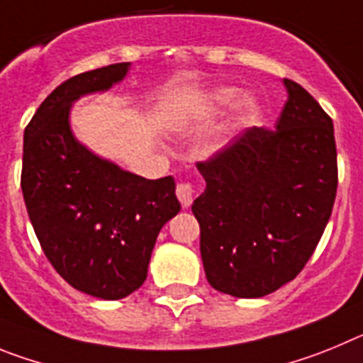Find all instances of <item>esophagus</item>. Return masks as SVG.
I'll use <instances>...</instances> for the list:
<instances>
[{"mask_svg":"<svg viewBox=\"0 0 363 363\" xmlns=\"http://www.w3.org/2000/svg\"><path fill=\"white\" fill-rule=\"evenodd\" d=\"M175 191H177V197H179V201H181L182 208H189L195 199L194 184H191V182H179Z\"/></svg>","mask_w":363,"mask_h":363,"instance_id":"esophagus-1","label":"esophagus"}]
</instances>
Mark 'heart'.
Returning a JSON list of instances; mask_svg holds the SVG:
<instances>
[{
  "label": "heart",
  "instance_id": "heart-1",
  "mask_svg": "<svg viewBox=\"0 0 363 363\" xmlns=\"http://www.w3.org/2000/svg\"><path fill=\"white\" fill-rule=\"evenodd\" d=\"M238 99V90L235 88H217V90H211L210 94H206L204 99L201 103V108L204 112L211 113L217 112V110L224 108V106H230L235 101ZM257 116V104L253 99L246 97L240 103L237 104V117L242 121H250Z\"/></svg>",
  "mask_w": 363,
  "mask_h": 363
}]
</instances>
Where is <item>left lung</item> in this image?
<instances>
[{
    "instance_id": "1",
    "label": "left lung",
    "mask_w": 363,
    "mask_h": 363,
    "mask_svg": "<svg viewBox=\"0 0 363 363\" xmlns=\"http://www.w3.org/2000/svg\"><path fill=\"white\" fill-rule=\"evenodd\" d=\"M275 130L251 128L197 162L204 194L191 211L211 287L260 298L295 279L328 226L338 186L333 121L298 83Z\"/></svg>"
}]
</instances>
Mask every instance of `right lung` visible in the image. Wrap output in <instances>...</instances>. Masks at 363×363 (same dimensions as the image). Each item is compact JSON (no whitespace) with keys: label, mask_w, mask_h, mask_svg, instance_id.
<instances>
[{"label":"right lung","mask_w":363,"mask_h":363,"mask_svg":"<svg viewBox=\"0 0 363 363\" xmlns=\"http://www.w3.org/2000/svg\"><path fill=\"white\" fill-rule=\"evenodd\" d=\"M130 63L74 76L41 103L23 137L21 189L38 240L77 291L119 300L143 286L161 228L179 213L174 177H139L76 139L70 106L125 79Z\"/></svg>","instance_id":"right-lung-1"}]
</instances>
